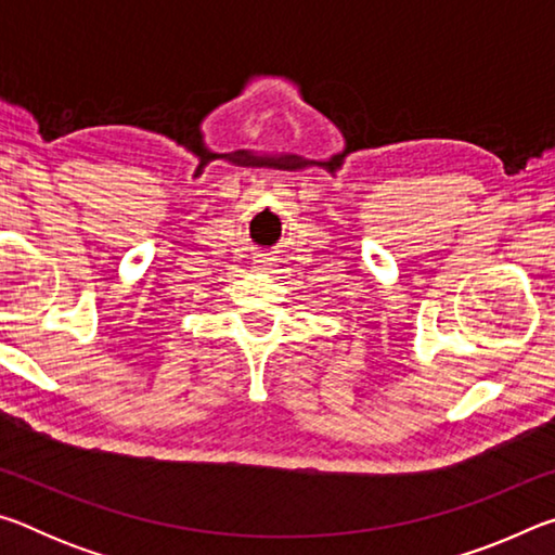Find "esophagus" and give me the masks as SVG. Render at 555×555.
<instances>
[{"label": "esophagus", "mask_w": 555, "mask_h": 555, "mask_svg": "<svg viewBox=\"0 0 555 555\" xmlns=\"http://www.w3.org/2000/svg\"><path fill=\"white\" fill-rule=\"evenodd\" d=\"M269 261H271V259H269L267 255H257V259H255V264H257L259 269H267V267H269Z\"/></svg>", "instance_id": "esophagus-1"}]
</instances>
